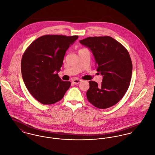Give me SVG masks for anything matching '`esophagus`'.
Here are the masks:
<instances>
[{"label":"esophagus","instance_id":"esophagus-1","mask_svg":"<svg viewBox=\"0 0 155 155\" xmlns=\"http://www.w3.org/2000/svg\"><path fill=\"white\" fill-rule=\"evenodd\" d=\"M82 81L81 80V79H74V80H73V81H72V82L74 84H75V85H77V84H79Z\"/></svg>","mask_w":155,"mask_h":155}]
</instances>
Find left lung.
<instances>
[{
    "mask_svg": "<svg viewBox=\"0 0 155 155\" xmlns=\"http://www.w3.org/2000/svg\"><path fill=\"white\" fill-rule=\"evenodd\" d=\"M80 43L92 51L97 71L103 76L101 85L89 82L88 100L98 109L110 107L122 98L129 88L133 71L129 52L110 36L89 37Z\"/></svg>",
    "mask_w": 155,
    "mask_h": 155,
    "instance_id": "left-lung-1",
    "label": "left lung"
}]
</instances>
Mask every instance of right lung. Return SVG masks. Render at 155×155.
Here are the masks:
<instances>
[{"mask_svg":"<svg viewBox=\"0 0 155 155\" xmlns=\"http://www.w3.org/2000/svg\"><path fill=\"white\" fill-rule=\"evenodd\" d=\"M78 36L45 35L34 41L25 51L21 60L23 81L29 92L43 104L61 100L71 85L58 73L63 66L69 46Z\"/></svg>","mask_w":155,"mask_h":155,"instance_id":"right-lung-1","label":"right lung"}]
</instances>
